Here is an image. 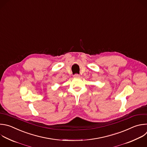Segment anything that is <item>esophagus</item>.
Returning <instances> with one entry per match:
<instances>
[{
	"label": "esophagus",
	"mask_w": 147,
	"mask_h": 147,
	"mask_svg": "<svg viewBox=\"0 0 147 147\" xmlns=\"http://www.w3.org/2000/svg\"><path fill=\"white\" fill-rule=\"evenodd\" d=\"M73 77H74L77 78V77H80V76L79 74H74V75L73 76Z\"/></svg>",
	"instance_id": "obj_1"
}]
</instances>
